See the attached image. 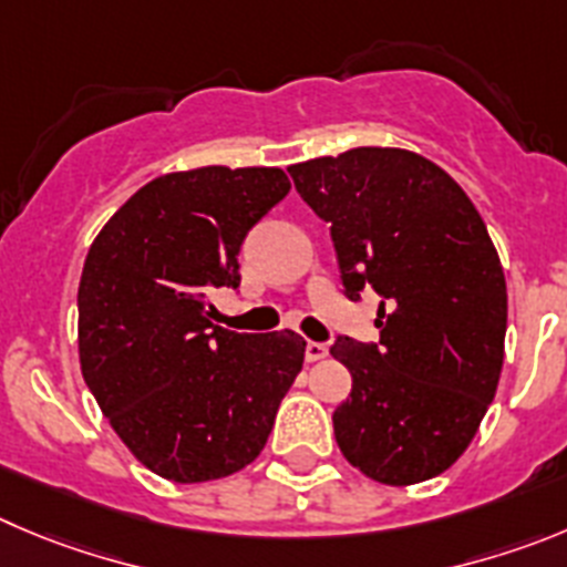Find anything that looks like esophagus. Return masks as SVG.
<instances>
[{
  "mask_svg": "<svg viewBox=\"0 0 567 567\" xmlns=\"http://www.w3.org/2000/svg\"><path fill=\"white\" fill-rule=\"evenodd\" d=\"M327 343H319V341H308V347H305V358H308V363L313 361H321V358H327Z\"/></svg>",
  "mask_w": 567,
  "mask_h": 567,
  "instance_id": "1",
  "label": "esophagus"
}]
</instances>
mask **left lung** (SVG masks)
Here are the masks:
<instances>
[{
  "label": "left lung",
  "instance_id": "left-lung-1",
  "mask_svg": "<svg viewBox=\"0 0 567 567\" xmlns=\"http://www.w3.org/2000/svg\"><path fill=\"white\" fill-rule=\"evenodd\" d=\"M288 173L330 226L343 293L380 296V341L330 347L352 374L332 414L338 447L380 484L433 478L467 451L504 367L506 279L489 231L420 153L352 147Z\"/></svg>",
  "mask_w": 567,
  "mask_h": 567
}]
</instances>
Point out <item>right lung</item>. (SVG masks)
<instances>
[{"label":"right lung","mask_w":567,"mask_h":567,"mask_svg":"<svg viewBox=\"0 0 567 567\" xmlns=\"http://www.w3.org/2000/svg\"><path fill=\"white\" fill-rule=\"evenodd\" d=\"M279 167L167 173L111 215L78 288L81 372L125 447L176 484L226 478L266 447L305 363L293 330L212 324L248 229L288 195Z\"/></svg>","instance_id":"add662e5"}]
</instances>
